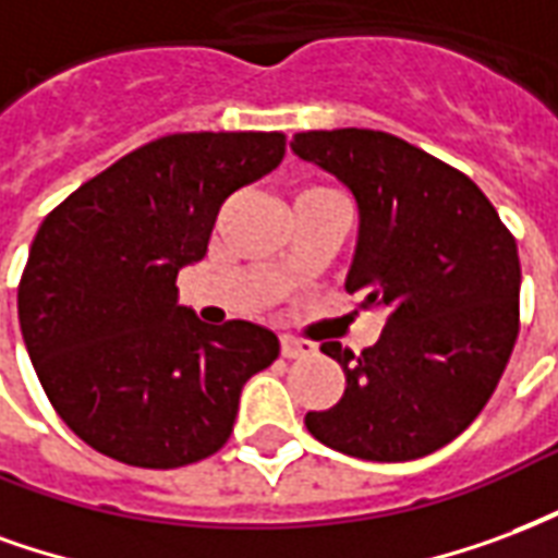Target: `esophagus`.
<instances>
[{
  "instance_id": "34e87169",
  "label": "esophagus",
  "mask_w": 558,
  "mask_h": 558,
  "mask_svg": "<svg viewBox=\"0 0 558 558\" xmlns=\"http://www.w3.org/2000/svg\"><path fill=\"white\" fill-rule=\"evenodd\" d=\"M279 344H282L284 360H300V356L315 353V344H312V341L294 339V336H282V339H279Z\"/></svg>"
}]
</instances>
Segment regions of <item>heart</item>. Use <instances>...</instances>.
<instances>
[{"mask_svg":"<svg viewBox=\"0 0 558 558\" xmlns=\"http://www.w3.org/2000/svg\"><path fill=\"white\" fill-rule=\"evenodd\" d=\"M320 186H308V190H303V193H318Z\"/></svg>","mask_w":558,"mask_h":558,"instance_id":"1","label":"heart"}]
</instances>
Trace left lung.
<instances>
[{
  "instance_id": "1",
  "label": "left lung",
  "mask_w": 558,
  "mask_h": 558,
  "mask_svg": "<svg viewBox=\"0 0 558 558\" xmlns=\"http://www.w3.org/2000/svg\"><path fill=\"white\" fill-rule=\"evenodd\" d=\"M348 186L360 207L344 288L384 312V332L353 353L344 396L306 413L308 434L363 461L442 449L494 396L520 329L518 243L487 195L458 169L384 130H308L291 142Z\"/></svg>"
}]
</instances>
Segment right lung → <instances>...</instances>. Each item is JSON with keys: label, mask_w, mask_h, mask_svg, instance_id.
<instances>
[{"label": "right lung", "mask_w": 558, "mask_h": 558, "mask_svg": "<svg viewBox=\"0 0 558 558\" xmlns=\"http://www.w3.org/2000/svg\"><path fill=\"white\" fill-rule=\"evenodd\" d=\"M282 133H172L85 181L40 222L20 279L28 360L68 428L107 458L172 470L226 446L240 389L279 356L250 320L178 303L222 202L274 172Z\"/></svg>", "instance_id": "add662e5"}]
</instances>
